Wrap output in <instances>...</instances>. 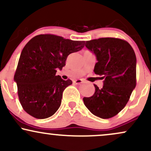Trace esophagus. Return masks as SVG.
Wrapping results in <instances>:
<instances>
[{
  "mask_svg": "<svg viewBox=\"0 0 151 151\" xmlns=\"http://www.w3.org/2000/svg\"><path fill=\"white\" fill-rule=\"evenodd\" d=\"M83 82H84V81H83V80H81V79H75V80H74V83L76 84H81V83Z\"/></svg>",
  "mask_w": 151,
  "mask_h": 151,
  "instance_id": "34e87169",
  "label": "esophagus"
}]
</instances>
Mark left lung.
<instances>
[{
    "label": "left lung",
    "instance_id": "obj_1",
    "mask_svg": "<svg viewBox=\"0 0 151 151\" xmlns=\"http://www.w3.org/2000/svg\"><path fill=\"white\" fill-rule=\"evenodd\" d=\"M86 47L96 56L93 72L104 79L99 89L84 97V105L91 114L101 119L118 114L129 101L136 85V57L129 42L119 38L104 37L86 41Z\"/></svg>",
    "mask_w": 151,
    "mask_h": 151
}]
</instances>
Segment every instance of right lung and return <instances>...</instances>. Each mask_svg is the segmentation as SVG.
<instances>
[{
    "label": "right lung",
    "mask_w": 151,
    "mask_h": 151,
    "mask_svg": "<svg viewBox=\"0 0 151 151\" xmlns=\"http://www.w3.org/2000/svg\"><path fill=\"white\" fill-rule=\"evenodd\" d=\"M84 41L64 39L54 35H39L30 40L22 50L14 81L22 108L36 119L55 114L61 105L62 93L72 84L56 76L62 70L68 55L79 51Z\"/></svg>",
    "instance_id": "add662e5"
}]
</instances>
